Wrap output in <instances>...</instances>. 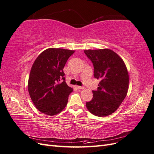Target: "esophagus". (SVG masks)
<instances>
[{"mask_svg": "<svg viewBox=\"0 0 154 154\" xmlns=\"http://www.w3.org/2000/svg\"><path fill=\"white\" fill-rule=\"evenodd\" d=\"M77 88L78 89H84L85 88L84 87H80V86H77Z\"/></svg>", "mask_w": 154, "mask_h": 154, "instance_id": "esophagus-1", "label": "esophagus"}]
</instances>
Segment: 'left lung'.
I'll return each instance as SVG.
<instances>
[{
  "instance_id": "1",
  "label": "left lung",
  "mask_w": 154,
  "mask_h": 154,
  "mask_svg": "<svg viewBox=\"0 0 154 154\" xmlns=\"http://www.w3.org/2000/svg\"><path fill=\"white\" fill-rule=\"evenodd\" d=\"M85 54L94 66V76L100 79L93 98L86 103L87 109L98 117L113 113L127 94L129 75L121 57L109 48L86 50Z\"/></svg>"
}]
</instances>
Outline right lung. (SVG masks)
I'll list each match as a JSON object with an SVG mask.
<instances>
[{"mask_svg":"<svg viewBox=\"0 0 154 154\" xmlns=\"http://www.w3.org/2000/svg\"><path fill=\"white\" fill-rule=\"evenodd\" d=\"M75 51L50 48L41 52L31 67L28 91L39 112L53 116L66 108L73 89L65 81L63 67ZM63 79L62 83L60 80Z\"/></svg>","mask_w":154,"mask_h":154,"instance_id":"add662e5","label":"right lung"}]
</instances>
